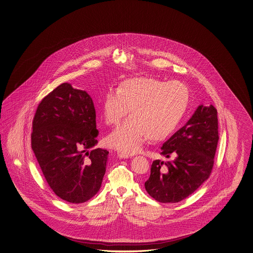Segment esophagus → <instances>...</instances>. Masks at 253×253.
<instances>
[{
	"label": "esophagus",
	"mask_w": 253,
	"mask_h": 253,
	"mask_svg": "<svg viewBox=\"0 0 253 253\" xmlns=\"http://www.w3.org/2000/svg\"><path fill=\"white\" fill-rule=\"evenodd\" d=\"M118 157L119 158H121V159H127V158H129V154H125V153H118Z\"/></svg>",
	"instance_id": "esophagus-1"
}]
</instances>
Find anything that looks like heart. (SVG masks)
I'll return each instance as SVG.
<instances>
[{
    "instance_id": "heart-1",
    "label": "heart",
    "mask_w": 253,
    "mask_h": 253,
    "mask_svg": "<svg viewBox=\"0 0 253 253\" xmlns=\"http://www.w3.org/2000/svg\"><path fill=\"white\" fill-rule=\"evenodd\" d=\"M189 100V88L178 81L135 78L124 81L119 88H109L101 106L105 123L119 124L129 108L131 116L111 131L107 143L134 154L148 136L153 141L166 138L184 117Z\"/></svg>"
}]
</instances>
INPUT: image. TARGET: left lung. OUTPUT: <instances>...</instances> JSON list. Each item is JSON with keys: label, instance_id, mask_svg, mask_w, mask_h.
Returning a JSON list of instances; mask_svg holds the SVG:
<instances>
[{"label": "left lung", "instance_id": "left-lung-1", "mask_svg": "<svg viewBox=\"0 0 253 253\" xmlns=\"http://www.w3.org/2000/svg\"><path fill=\"white\" fill-rule=\"evenodd\" d=\"M218 142L217 111L199 105L188 122L161 147L171 160H155L144 183L151 197L161 203H177L210 177Z\"/></svg>", "mask_w": 253, "mask_h": 253}]
</instances>
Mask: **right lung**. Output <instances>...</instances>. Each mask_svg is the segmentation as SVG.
Listing matches in <instances>:
<instances>
[{"label":"right lung","instance_id":"add662e5","mask_svg":"<svg viewBox=\"0 0 253 253\" xmlns=\"http://www.w3.org/2000/svg\"><path fill=\"white\" fill-rule=\"evenodd\" d=\"M98 135L96 111L85 90L63 83L38 105L32 149L50 188L63 200L84 203L99 191L109 152L93 149Z\"/></svg>","mask_w":253,"mask_h":253}]
</instances>
